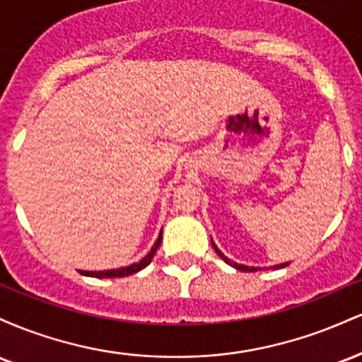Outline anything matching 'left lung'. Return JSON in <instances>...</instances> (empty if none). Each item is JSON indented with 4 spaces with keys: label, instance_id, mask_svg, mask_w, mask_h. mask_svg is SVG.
I'll list each match as a JSON object with an SVG mask.
<instances>
[{
    "label": "left lung",
    "instance_id": "8db88e82",
    "mask_svg": "<svg viewBox=\"0 0 362 362\" xmlns=\"http://www.w3.org/2000/svg\"><path fill=\"white\" fill-rule=\"evenodd\" d=\"M211 243H213V248L216 250V253H218L219 257H221V259L226 262V264H230L231 267H235V269H238V271H242V272H255V271H259V267H248V265H243V264H236V262H233V260H230L228 259V257H224L223 255V252L219 250L218 247H216L214 245V242L213 240H211ZM289 265V262H284V264H279V265H274V269H282V267H288Z\"/></svg>",
    "mask_w": 362,
    "mask_h": 362
}]
</instances>
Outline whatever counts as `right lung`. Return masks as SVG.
<instances>
[{
    "instance_id": "right-lung-1",
    "label": "right lung",
    "mask_w": 362,
    "mask_h": 362,
    "mask_svg": "<svg viewBox=\"0 0 362 362\" xmlns=\"http://www.w3.org/2000/svg\"><path fill=\"white\" fill-rule=\"evenodd\" d=\"M160 243H161V233L158 236V240L155 242V245L151 247V250L146 257H143L139 262H136V264H131L127 265V267H120V269H110V271H100V272H90V271H81L83 276H90V277H98V279H105V277H126V276H131V274H136L139 271H143L146 265H149V262L153 260V257H155V253L158 248H160Z\"/></svg>"
}]
</instances>
